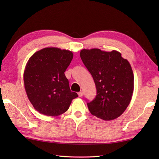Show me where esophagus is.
I'll use <instances>...</instances> for the list:
<instances>
[{
  "mask_svg": "<svg viewBox=\"0 0 159 159\" xmlns=\"http://www.w3.org/2000/svg\"><path fill=\"white\" fill-rule=\"evenodd\" d=\"M78 95H79V97H82L83 96V92H80L78 93Z\"/></svg>",
  "mask_w": 159,
  "mask_h": 159,
  "instance_id": "obj_1",
  "label": "esophagus"
}]
</instances>
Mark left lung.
Instances as JSON below:
<instances>
[{
	"mask_svg": "<svg viewBox=\"0 0 159 159\" xmlns=\"http://www.w3.org/2000/svg\"><path fill=\"white\" fill-rule=\"evenodd\" d=\"M80 56L96 87L97 95L87 102L93 116L109 121L120 117L129 105L134 90L130 64L116 50L83 49Z\"/></svg>",
	"mask_w": 159,
	"mask_h": 159,
	"instance_id": "left-lung-1",
	"label": "left lung"
}]
</instances>
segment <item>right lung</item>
Masks as SVG:
<instances>
[{
  "label": "right lung",
  "mask_w": 159,
  "mask_h": 159,
  "mask_svg": "<svg viewBox=\"0 0 159 159\" xmlns=\"http://www.w3.org/2000/svg\"><path fill=\"white\" fill-rule=\"evenodd\" d=\"M72 58V51L54 47L43 48L30 57L24 72V83L29 101L39 113L60 116L78 97L71 92L64 74Z\"/></svg>",
  "instance_id": "add662e5"
}]
</instances>
